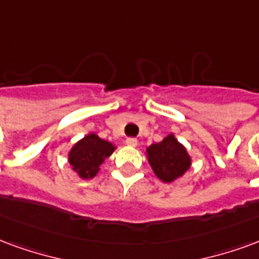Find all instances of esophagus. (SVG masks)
Returning <instances> with one entry per match:
<instances>
[{"instance_id":"obj_1","label":"esophagus","mask_w":259,"mask_h":259,"mask_svg":"<svg viewBox=\"0 0 259 259\" xmlns=\"http://www.w3.org/2000/svg\"><path fill=\"white\" fill-rule=\"evenodd\" d=\"M126 145H129V147H137V140L133 139V137H129V139L126 140Z\"/></svg>"}]
</instances>
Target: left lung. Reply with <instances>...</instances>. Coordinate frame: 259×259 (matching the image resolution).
Segmentation results:
<instances>
[{
	"label": "left lung",
	"mask_w": 259,
	"mask_h": 259,
	"mask_svg": "<svg viewBox=\"0 0 259 259\" xmlns=\"http://www.w3.org/2000/svg\"><path fill=\"white\" fill-rule=\"evenodd\" d=\"M145 155L155 176L166 184L174 183L183 177L192 164L187 148L173 133L166 136L160 143L148 145L145 148Z\"/></svg>",
	"instance_id": "8db88e82"
}]
</instances>
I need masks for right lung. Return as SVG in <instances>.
I'll return each mask as SVG.
<instances>
[{
	"label": "right lung",
	"instance_id": "add662e5",
	"mask_svg": "<svg viewBox=\"0 0 259 259\" xmlns=\"http://www.w3.org/2000/svg\"><path fill=\"white\" fill-rule=\"evenodd\" d=\"M115 149L116 145L100 139L96 133H89L71 147L68 163L78 177L91 180L99 174L100 166Z\"/></svg>",
	"mask_w": 259,
	"mask_h": 259
}]
</instances>
